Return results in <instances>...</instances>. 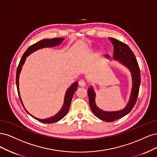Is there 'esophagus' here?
Wrapping results in <instances>:
<instances>
[{"label":"esophagus","instance_id":"1","mask_svg":"<svg viewBox=\"0 0 157 157\" xmlns=\"http://www.w3.org/2000/svg\"><path fill=\"white\" fill-rule=\"evenodd\" d=\"M79 85L81 86V87H84L86 85V83L85 82L84 79H80L79 81Z\"/></svg>","mask_w":157,"mask_h":157}]
</instances>
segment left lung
Listing matches in <instances>:
<instances>
[{"label":"left lung","mask_w":157,"mask_h":157,"mask_svg":"<svg viewBox=\"0 0 157 157\" xmlns=\"http://www.w3.org/2000/svg\"><path fill=\"white\" fill-rule=\"evenodd\" d=\"M113 45V58L127 67L131 72L132 77V89L128 103L126 107L116 112H105L99 109L95 104V93L91 86L88 89V97L89 105L93 113L100 119L107 122H112L127 115L137 101L139 94V89L141 83L140 70L139 65L134 53L126 44L119 41L113 38H109ZM109 57V55H107Z\"/></svg>","instance_id":"left-lung-1"}]
</instances>
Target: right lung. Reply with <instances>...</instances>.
I'll use <instances>...</instances> for the list:
<instances>
[{
  "label": "right lung",
  "mask_w": 157,
  "mask_h": 157,
  "mask_svg": "<svg viewBox=\"0 0 157 157\" xmlns=\"http://www.w3.org/2000/svg\"><path fill=\"white\" fill-rule=\"evenodd\" d=\"M64 38H53V39H44L42 40H40V41L38 42L36 44H34L32 45H31L25 52L23 54V55L22 56L21 60H20V62L19 63V65L17 68V72H16V85H17V92H18V94H19V97L20 99V101L23 106L24 109H25L24 105L22 103V101L21 99V97H20L19 94V76L20 72H21V70L22 68V66L23 65V64L25 63V60H26V57L30 54H31L32 53L34 52L35 51H37V50L42 49L44 48H50V47H54V46H57V45H59L63 41ZM78 82H75L70 87H69V89L67 90V91L66 92L65 94V97H64V104L62 109L59 111V112L57 113L56 115L53 116L52 117H49L48 119H38L36 117H34L32 115L30 114L25 109V111L31 115L33 118H34L35 119L38 120V121L43 123H56L57 121H59V120H60L61 119H63L64 116L67 115V113H68L70 106V104H71V101L73 97V95L74 92L75 90H77L78 89Z\"/></svg>",
  "instance_id": "obj_1"
}]
</instances>
